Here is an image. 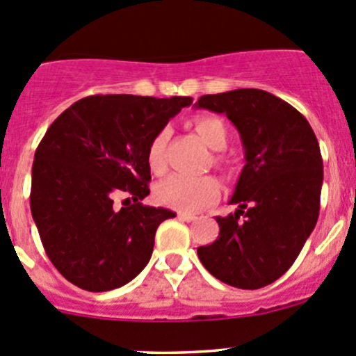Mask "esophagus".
<instances>
[{
    "instance_id": "1",
    "label": "esophagus",
    "mask_w": 356,
    "mask_h": 356,
    "mask_svg": "<svg viewBox=\"0 0 356 356\" xmlns=\"http://www.w3.org/2000/svg\"><path fill=\"white\" fill-rule=\"evenodd\" d=\"M177 217L181 218V220H186V222H193V220H196L195 215H193V213H186V211H179Z\"/></svg>"
}]
</instances>
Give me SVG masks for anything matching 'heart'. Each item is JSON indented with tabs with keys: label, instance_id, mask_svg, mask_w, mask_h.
Masks as SVG:
<instances>
[{
	"label": "heart",
	"instance_id": "obj_1",
	"mask_svg": "<svg viewBox=\"0 0 356 356\" xmlns=\"http://www.w3.org/2000/svg\"><path fill=\"white\" fill-rule=\"evenodd\" d=\"M195 129L203 139L204 145L211 149H224L227 146V129L224 122L213 115H200L195 118ZM168 141V129L158 131L149 141L146 149V161L153 174H163L167 168L165 161V146ZM220 195V184L211 175H200V177H188V175L172 174L158 182L155 196L158 203L168 208H175L181 211H195L207 207Z\"/></svg>",
	"mask_w": 356,
	"mask_h": 356
}]
</instances>
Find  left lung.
I'll list each match as a JSON object with an SVG mask.
<instances>
[{
  "instance_id": "1",
  "label": "left lung",
  "mask_w": 356,
  "mask_h": 356,
  "mask_svg": "<svg viewBox=\"0 0 356 356\" xmlns=\"http://www.w3.org/2000/svg\"><path fill=\"white\" fill-rule=\"evenodd\" d=\"M225 117L241 134L246 165L231 203L217 217L218 238L200 246L203 267L239 289H260L294 264L321 210L324 170L315 132L289 103L261 89L204 95L196 103Z\"/></svg>"
}]
</instances>
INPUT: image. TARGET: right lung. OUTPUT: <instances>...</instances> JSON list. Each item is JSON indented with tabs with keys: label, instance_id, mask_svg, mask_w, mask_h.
<instances>
[{
	"label": "right lung",
	"instance_id": "add662e5",
	"mask_svg": "<svg viewBox=\"0 0 356 356\" xmlns=\"http://www.w3.org/2000/svg\"><path fill=\"white\" fill-rule=\"evenodd\" d=\"M189 96L96 95L49 125L32 163L31 211L46 254L77 288L127 284L149 261L158 225L175 217L145 207L152 181L146 149ZM127 194L124 207L113 198Z\"/></svg>",
	"mask_w": 356,
	"mask_h": 356
}]
</instances>
